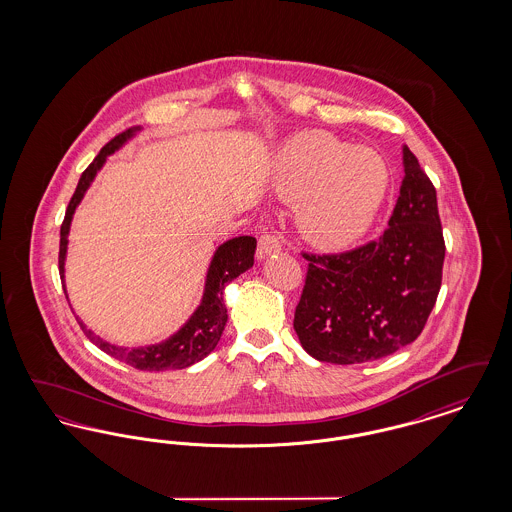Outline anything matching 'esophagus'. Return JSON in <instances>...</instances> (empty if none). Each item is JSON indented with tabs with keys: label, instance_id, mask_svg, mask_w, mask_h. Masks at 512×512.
Here are the masks:
<instances>
[{
	"label": "esophagus",
	"instance_id": "34e87169",
	"mask_svg": "<svg viewBox=\"0 0 512 512\" xmlns=\"http://www.w3.org/2000/svg\"><path fill=\"white\" fill-rule=\"evenodd\" d=\"M280 249H282V240H280L278 236H274V234H263V236L259 238L257 259L261 261V259H265L268 255H272V253H278Z\"/></svg>",
	"mask_w": 512,
	"mask_h": 512
}]
</instances>
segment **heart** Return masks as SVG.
Instances as JSON below:
<instances>
[{
	"label": "heart",
	"instance_id": "heart-1",
	"mask_svg": "<svg viewBox=\"0 0 512 512\" xmlns=\"http://www.w3.org/2000/svg\"><path fill=\"white\" fill-rule=\"evenodd\" d=\"M386 159L324 132L299 134L276 159L274 190L295 201L301 232L315 244L345 249L361 242L390 192Z\"/></svg>",
	"mask_w": 512,
	"mask_h": 512
}]
</instances>
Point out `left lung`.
Masks as SVG:
<instances>
[{
  "label": "left lung",
  "instance_id": "8db88e82",
  "mask_svg": "<svg viewBox=\"0 0 512 512\" xmlns=\"http://www.w3.org/2000/svg\"><path fill=\"white\" fill-rule=\"evenodd\" d=\"M403 182L380 240L309 255L293 328L322 363L376 361L413 343L430 317L445 259L436 188L403 146Z\"/></svg>",
  "mask_w": 512,
  "mask_h": 512
}]
</instances>
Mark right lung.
<instances>
[{
  "instance_id": "add662e5",
  "label": "right lung",
  "mask_w": 512,
  "mask_h": 512,
  "mask_svg": "<svg viewBox=\"0 0 512 512\" xmlns=\"http://www.w3.org/2000/svg\"><path fill=\"white\" fill-rule=\"evenodd\" d=\"M140 130H142L140 126H132L126 132L115 136L107 146H103V149L99 151L98 157L92 161V165L82 172L78 186L69 201L65 220L61 224V242H59L61 280L65 278L69 230H71V222H73L74 211H76L78 203L82 201V197L92 186L96 174L105 165L107 157L113 155L117 149H121ZM255 247H257V240L251 236H238V238H232L217 247V251L211 259V265L207 268L205 290H203L199 307L195 309L194 315L186 320V324L176 334H172L169 340L155 343V345H147V347H132L130 349V347H119L115 343L101 340L92 330H88L84 326L82 320H78V324L84 330V334L88 336V340L94 341L101 351H105L107 355L119 359L126 365L134 366L138 370H157V372L159 370H178V368H186V366L199 363L217 347L222 330L226 326V320H228L226 307L222 301L224 286L228 282H232L234 278H238L240 274H244L247 268L253 267Z\"/></svg>"
}]
</instances>
